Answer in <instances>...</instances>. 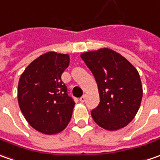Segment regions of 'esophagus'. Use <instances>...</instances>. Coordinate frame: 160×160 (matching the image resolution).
I'll return each instance as SVG.
<instances>
[{
    "label": "esophagus",
    "mask_w": 160,
    "mask_h": 160,
    "mask_svg": "<svg viewBox=\"0 0 160 160\" xmlns=\"http://www.w3.org/2000/svg\"><path fill=\"white\" fill-rule=\"evenodd\" d=\"M85 101H86V96L85 95H83V96H81L80 98V102H84Z\"/></svg>",
    "instance_id": "obj_1"
}]
</instances>
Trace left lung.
Returning a JSON list of instances; mask_svg holds the SVG:
<instances>
[{"mask_svg":"<svg viewBox=\"0 0 160 160\" xmlns=\"http://www.w3.org/2000/svg\"><path fill=\"white\" fill-rule=\"evenodd\" d=\"M98 86L100 103L91 112L94 121L107 130L128 125L143 97L139 73L121 54L108 48L80 54Z\"/></svg>","mask_w":160,"mask_h":160,"instance_id":"obj_1","label":"left lung"}]
</instances>
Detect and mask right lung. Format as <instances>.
Returning a JSON list of instances; mask_svg holds the SVG:
<instances>
[{"mask_svg": "<svg viewBox=\"0 0 160 160\" xmlns=\"http://www.w3.org/2000/svg\"><path fill=\"white\" fill-rule=\"evenodd\" d=\"M68 54H42L30 63L18 82L17 99L26 121L46 135L66 129L75 105L68 96L61 74L69 66Z\"/></svg>", "mask_w": 160, "mask_h": 160, "instance_id": "right-lung-1", "label": "right lung"}]
</instances>
